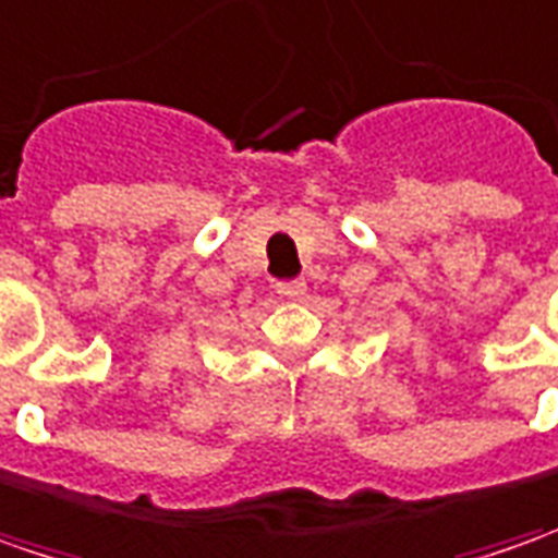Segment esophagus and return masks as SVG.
Instances as JSON below:
<instances>
[{"label":"esophagus","instance_id":"34e87169","mask_svg":"<svg viewBox=\"0 0 558 558\" xmlns=\"http://www.w3.org/2000/svg\"><path fill=\"white\" fill-rule=\"evenodd\" d=\"M276 291H279V298H286V301H301V298L307 294V286H304L301 279H291V282H279Z\"/></svg>","mask_w":558,"mask_h":558}]
</instances>
